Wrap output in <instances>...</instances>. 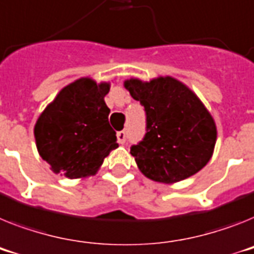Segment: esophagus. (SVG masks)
I'll list each match as a JSON object with an SVG mask.
<instances>
[{"label": "esophagus", "instance_id": "obj_1", "mask_svg": "<svg viewBox=\"0 0 254 254\" xmlns=\"http://www.w3.org/2000/svg\"><path fill=\"white\" fill-rule=\"evenodd\" d=\"M117 142H119L120 144H124L125 142H127V133H125L124 130L117 133Z\"/></svg>", "mask_w": 254, "mask_h": 254}]
</instances>
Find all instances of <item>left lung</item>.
<instances>
[{
    "label": "left lung",
    "mask_w": 254,
    "mask_h": 254,
    "mask_svg": "<svg viewBox=\"0 0 254 254\" xmlns=\"http://www.w3.org/2000/svg\"><path fill=\"white\" fill-rule=\"evenodd\" d=\"M146 112V134L130 153L147 178L176 183L197 173L210 160L217 139L212 115L192 90L167 76L150 82H124Z\"/></svg>",
    "instance_id": "obj_1"
}]
</instances>
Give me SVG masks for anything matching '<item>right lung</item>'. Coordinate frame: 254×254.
Here are the masks:
<instances>
[{"instance_id": "right-lung-1", "label": "right lung", "mask_w": 254, "mask_h": 254, "mask_svg": "<svg viewBox=\"0 0 254 254\" xmlns=\"http://www.w3.org/2000/svg\"><path fill=\"white\" fill-rule=\"evenodd\" d=\"M108 91V82L78 78L63 87L40 115L36 146L54 173L71 180L93 176L104 157L119 147L104 102Z\"/></svg>"}]
</instances>
